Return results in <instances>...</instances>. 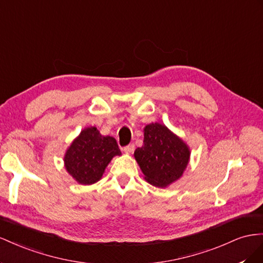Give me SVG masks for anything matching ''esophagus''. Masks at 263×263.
Wrapping results in <instances>:
<instances>
[{"instance_id": "obj_1", "label": "esophagus", "mask_w": 263, "mask_h": 263, "mask_svg": "<svg viewBox=\"0 0 263 263\" xmlns=\"http://www.w3.org/2000/svg\"><path fill=\"white\" fill-rule=\"evenodd\" d=\"M123 151H124V153H126V154L133 153V151H134V145H133V144H130V145L124 146V147H123Z\"/></svg>"}]
</instances>
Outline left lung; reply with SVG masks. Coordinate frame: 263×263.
Instances as JSON below:
<instances>
[{"mask_svg": "<svg viewBox=\"0 0 263 263\" xmlns=\"http://www.w3.org/2000/svg\"><path fill=\"white\" fill-rule=\"evenodd\" d=\"M190 156L189 145L157 122L144 127L143 145L134 151L144 179L156 187H166L181 178Z\"/></svg>", "mask_w": 263, "mask_h": 263, "instance_id": "left-lung-1", "label": "left lung"}]
</instances>
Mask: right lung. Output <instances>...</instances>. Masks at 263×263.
<instances>
[{
	"mask_svg": "<svg viewBox=\"0 0 263 263\" xmlns=\"http://www.w3.org/2000/svg\"><path fill=\"white\" fill-rule=\"evenodd\" d=\"M116 155H121L116 139L101 136L97 127L90 126L82 130L67 148L65 167L79 184L91 185L102 177Z\"/></svg>",
	"mask_w": 263,
	"mask_h": 263,
	"instance_id": "obj_1",
	"label": "right lung"
}]
</instances>
